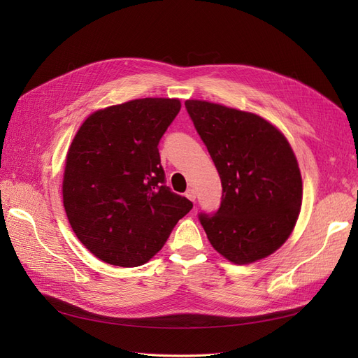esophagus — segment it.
<instances>
[{"label":"esophagus","mask_w":358,"mask_h":358,"mask_svg":"<svg viewBox=\"0 0 358 358\" xmlns=\"http://www.w3.org/2000/svg\"><path fill=\"white\" fill-rule=\"evenodd\" d=\"M185 197L188 200H191V201H196V191H194V189H187Z\"/></svg>","instance_id":"34e87169"}]
</instances>
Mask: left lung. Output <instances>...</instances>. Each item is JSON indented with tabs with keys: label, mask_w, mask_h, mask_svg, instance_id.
<instances>
[{
	"label": "left lung",
	"mask_w": 358,
	"mask_h": 358,
	"mask_svg": "<svg viewBox=\"0 0 358 358\" xmlns=\"http://www.w3.org/2000/svg\"><path fill=\"white\" fill-rule=\"evenodd\" d=\"M185 107L221 178L220 209L199 215L210 245L234 264L273 254L294 229L303 197L288 140L255 113L201 100Z\"/></svg>",
	"instance_id": "8db88e82"
}]
</instances>
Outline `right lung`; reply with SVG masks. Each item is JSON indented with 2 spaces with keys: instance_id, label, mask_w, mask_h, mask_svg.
Here are the masks:
<instances>
[{
  "instance_id": "add662e5",
  "label": "right lung",
  "mask_w": 358,
  "mask_h": 358,
  "mask_svg": "<svg viewBox=\"0 0 358 358\" xmlns=\"http://www.w3.org/2000/svg\"><path fill=\"white\" fill-rule=\"evenodd\" d=\"M178 99H140L86 117L70 145L62 200L78 239L101 262L148 263L192 203L166 185L158 143Z\"/></svg>"
}]
</instances>
